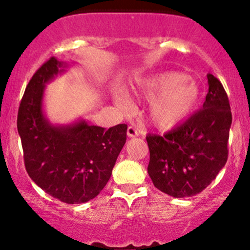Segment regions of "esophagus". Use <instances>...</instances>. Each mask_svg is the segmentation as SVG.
I'll list each match as a JSON object with an SVG mask.
<instances>
[{
	"label": "esophagus",
	"mask_w": 250,
	"mask_h": 250,
	"mask_svg": "<svg viewBox=\"0 0 250 250\" xmlns=\"http://www.w3.org/2000/svg\"><path fill=\"white\" fill-rule=\"evenodd\" d=\"M127 135L128 137H136L140 135V131L135 127H133V125H130V127H128L127 129Z\"/></svg>",
	"instance_id": "esophagus-1"
}]
</instances>
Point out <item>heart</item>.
<instances>
[{"instance_id":"heart-1","label":"heart","mask_w":250,"mask_h":250,"mask_svg":"<svg viewBox=\"0 0 250 250\" xmlns=\"http://www.w3.org/2000/svg\"><path fill=\"white\" fill-rule=\"evenodd\" d=\"M136 95L150 101L149 120L162 130L181 125L200 102V88L179 71H166L137 83Z\"/></svg>"}]
</instances>
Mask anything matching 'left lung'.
<instances>
[{
  "label": "left lung",
  "mask_w": 250,
  "mask_h": 250,
  "mask_svg": "<svg viewBox=\"0 0 250 250\" xmlns=\"http://www.w3.org/2000/svg\"><path fill=\"white\" fill-rule=\"evenodd\" d=\"M208 94L200 111L163 136L149 134L148 174L159 190L189 197L211 183L228 159L231 111L222 83L208 74Z\"/></svg>",
  "instance_id": "obj_1"
}]
</instances>
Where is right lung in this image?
I'll list each match as a JSON object with an SVG mask.
<instances>
[{"label":"right lung","instance_id":"1","mask_svg":"<svg viewBox=\"0 0 250 250\" xmlns=\"http://www.w3.org/2000/svg\"><path fill=\"white\" fill-rule=\"evenodd\" d=\"M67 63L50 57L25 88L17 114L25 170L50 196L69 205L94 199L105 187L127 140V125L107 129L81 121L53 125L42 109L45 83Z\"/></svg>","mask_w":250,"mask_h":250}]
</instances>
